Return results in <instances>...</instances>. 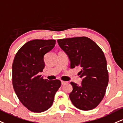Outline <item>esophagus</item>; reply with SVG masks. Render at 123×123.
<instances>
[{
    "instance_id": "1",
    "label": "esophagus",
    "mask_w": 123,
    "mask_h": 123,
    "mask_svg": "<svg viewBox=\"0 0 123 123\" xmlns=\"http://www.w3.org/2000/svg\"><path fill=\"white\" fill-rule=\"evenodd\" d=\"M66 83H67V82H66V81H61V84H62V85H64V84H65Z\"/></svg>"
}]
</instances>
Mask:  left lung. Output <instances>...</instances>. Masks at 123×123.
I'll use <instances>...</instances> for the list:
<instances>
[{
    "label": "left lung",
    "instance_id": "left-lung-1",
    "mask_svg": "<svg viewBox=\"0 0 123 123\" xmlns=\"http://www.w3.org/2000/svg\"><path fill=\"white\" fill-rule=\"evenodd\" d=\"M67 54L71 69L81 68L80 85L71 82L73 91L69 97L73 104L83 111L94 109L104 98L108 84V73L104 53L90 38L82 37L57 40Z\"/></svg>",
    "mask_w": 123,
    "mask_h": 123
}]
</instances>
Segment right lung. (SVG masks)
<instances>
[{
	"instance_id": "right-lung-1",
	"label": "right lung",
	"mask_w": 123,
	"mask_h": 123,
	"mask_svg": "<svg viewBox=\"0 0 123 123\" xmlns=\"http://www.w3.org/2000/svg\"><path fill=\"white\" fill-rule=\"evenodd\" d=\"M55 45L54 39L32 40L22 46L14 58L13 88L22 104L31 112L49 109L61 85L59 80L49 81L39 75L45 68V55Z\"/></svg>"
}]
</instances>
